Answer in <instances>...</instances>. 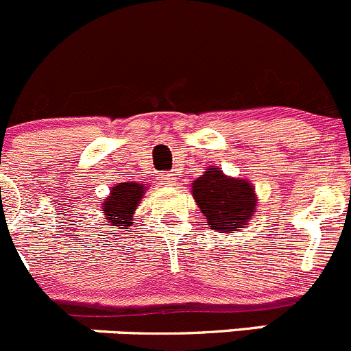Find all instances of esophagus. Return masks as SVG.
I'll return each instance as SVG.
<instances>
[{
	"label": "esophagus",
	"mask_w": 351,
	"mask_h": 351,
	"mask_svg": "<svg viewBox=\"0 0 351 351\" xmlns=\"http://www.w3.org/2000/svg\"><path fill=\"white\" fill-rule=\"evenodd\" d=\"M172 176H174V174H169V172H165V174H162V177H160V179H162L160 182L165 184V186H174L176 179Z\"/></svg>",
	"instance_id": "1"
}]
</instances>
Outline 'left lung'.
<instances>
[{"mask_svg":"<svg viewBox=\"0 0 351 351\" xmlns=\"http://www.w3.org/2000/svg\"><path fill=\"white\" fill-rule=\"evenodd\" d=\"M193 196L211 228L221 234L242 228L252 217L256 194L249 182L223 176L220 169H206L193 182Z\"/></svg>","mask_w":351,"mask_h":351,"instance_id":"obj_1","label":"left lung"}]
</instances>
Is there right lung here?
<instances>
[{"label":"right lung","mask_w":351,"mask_h":351,"mask_svg":"<svg viewBox=\"0 0 351 351\" xmlns=\"http://www.w3.org/2000/svg\"><path fill=\"white\" fill-rule=\"evenodd\" d=\"M143 191L145 187L138 182H121L112 187L102 210L112 227H130Z\"/></svg>","instance_id":"obj_1"}]
</instances>
